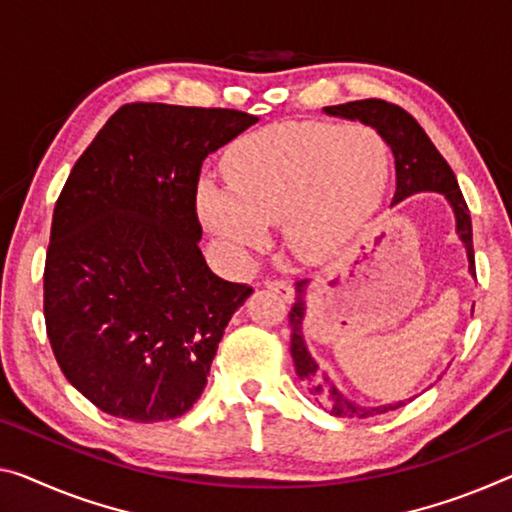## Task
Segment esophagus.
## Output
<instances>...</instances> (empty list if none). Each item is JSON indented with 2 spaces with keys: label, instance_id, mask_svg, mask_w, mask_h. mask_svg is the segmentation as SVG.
Listing matches in <instances>:
<instances>
[{
  "label": "esophagus",
  "instance_id": "esophagus-1",
  "mask_svg": "<svg viewBox=\"0 0 512 512\" xmlns=\"http://www.w3.org/2000/svg\"><path fill=\"white\" fill-rule=\"evenodd\" d=\"M265 288L274 290V293L283 297V300H290V297H293V286H290L286 279H277V277L265 279Z\"/></svg>",
  "mask_w": 512,
  "mask_h": 512
}]
</instances>
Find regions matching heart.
<instances>
[{
	"mask_svg": "<svg viewBox=\"0 0 512 512\" xmlns=\"http://www.w3.org/2000/svg\"><path fill=\"white\" fill-rule=\"evenodd\" d=\"M226 183L201 180L196 212L233 261L283 222L290 251L325 263L373 215L387 178V148L371 128L281 123L240 139L224 160Z\"/></svg>",
	"mask_w": 512,
	"mask_h": 512,
	"instance_id": "b5f03b06",
	"label": "heart"
}]
</instances>
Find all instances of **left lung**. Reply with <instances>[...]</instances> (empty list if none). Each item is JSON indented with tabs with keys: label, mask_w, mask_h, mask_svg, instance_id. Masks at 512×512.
Returning a JSON list of instances; mask_svg holds the SVG:
<instances>
[{
	"label": "left lung",
	"mask_w": 512,
	"mask_h": 512,
	"mask_svg": "<svg viewBox=\"0 0 512 512\" xmlns=\"http://www.w3.org/2000/svg\"><path fill=\"white\" fill-rule=\"evenodd\" d=\"M327 114L341 116V119H352L371 125L380 137L387 141L393 164H396V192H393V203L403 201L405 196L414 192H442L448 203L455 210V222H458L460 240L465 242L469 256V272L476 277V261H474V240H471V215L467 208L465 196H462L458 180H455L453 169L448 167L435 144L428 139L426 132L412 114H407L403 107L393 105L387 100L366 98L345 102V105L325 107ZM304 286L306 279L295 281V304L288 313L290 320V355L295 361V373L306 384V389L322 410L341 416V419H368L384 412H393L405 403L380 405V407H364L357 405L355 400L345 398L336 384L320 371L316 361L306 350L302 336V320H304Z\"/></svg>",
	"instance_id": "left-lung-1"
}]
</instances>
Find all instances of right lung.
Listing matches in <instances>:
<instances>
[{"instance_id":"right-lung-1","label":"right lung","mask_w":512,"mask_h":512,"mask_svg":"<svg viewBox=\"0 0 512 512\" xmlns=\"http://www.w3.org/2000/svg\"><path fill=\"white\" fill-rule=\"evenodd\" d=\"M258 116L130 102L75 162L52 215L43 316L66 380L98 410L153 423L201 398L254 288L210 272L196 187L208 153Z\"/></svg>"}]
</instances>
